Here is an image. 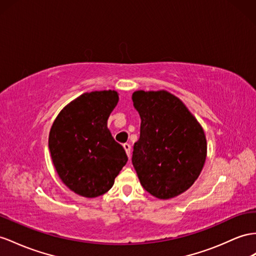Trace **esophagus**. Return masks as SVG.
Returning a JSON list of instances; mask_svg holds the SVG:
<instances>
[{
    "label": "esophagus",
    "mask_w": 256,
    "mask_h": 256,
    "mask_svg": "<svg viewBox=\"0 0 256 256\" xmlns=\"http://www.w3.org/2000/svg\"><path fill=\"white\" fill-rule=\"evenodd\" d=\"M123 147H124V149H126V154L130 156V144L128 142L123 144Z\"/></svg>",
    "instance_id": "1"
}]
</instances>
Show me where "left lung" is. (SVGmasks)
I'll list each match as a JSON object with an SVG mask.
<instances>
[{"instance_id": "8db88e82", "label": "left lung", "mask_w": 256, "mask_h": 256, "mask_svg": "<svg viewBox=\"0 0 256 256\" xmlns=\"http://www.w3.org/2000/svg\"><path fill=\"white\" fill-rule=\"evenodd\" d=\"M132 98L142 119L132 156L140 184L156 198H174L201 173L204 132L185 104L166 90H137Z\"/></svg>"}]
</instances>
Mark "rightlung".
I'll list each match as a JSON object with an SVG mask.
<instances>
[{"instance_id":"obj_1","label":"right lung","mask_w":256,"mask_h":256,"mask_svg":"<svg viewBox=\"0 0 256 256\" xmlns=\"http://www.w3.org/2000/svg\"><path fill=\"white\" fill-rule=\"evenodd\" d=\"M118 102L114 90L85 93L60 111L50 128L48 148L58 175L86 198L107 192L128 162L126 150L107 128Z\"/></svg>"}]
</instances>
